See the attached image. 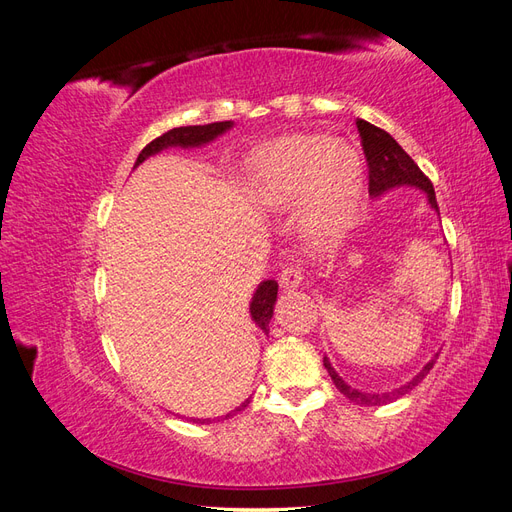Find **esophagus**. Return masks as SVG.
Wrapping results in <instances>:
<instances>
[{"instance_id": "1", "label": "esophagus", "mask_w": 512, "mask_h": 512, "mask_svg": "<svg viewBox=\"0 0 512 512\" xmlns=\"http://www.w3.org/2000/svg\"><path fill=\"white\" fill-rule=\"evenodd\" d=\"M280 284L282 288H297L301 284V269L299 265H294V262H290V265H284L282 273H280Z\"/></svg>"}]
</instances>
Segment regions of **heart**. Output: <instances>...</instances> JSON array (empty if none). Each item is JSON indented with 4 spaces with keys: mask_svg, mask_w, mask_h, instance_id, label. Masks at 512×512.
<instances>
[{
    "mask_svg": "<svg viewBox=\"0 0 512 512\" xmlns=\"http://www.w3.org/2000/svg\"><path fill=\"white\" fill-rule=\"evenodd\" d=\"M250 183L269 205L303 198V230L312 239H333L356 211L361 158L352 145L327 136H288L252 156Z\"/></svg>",
    "mask_w": 512,
    "mask_h": 512,
    "instance_id": "1",
    "label": "heart"
}]
</instances>
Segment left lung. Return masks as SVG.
Returning a JSON list of instances; mask_svg holds the SVG:
<instances>
[{"instance_id": "obj_1", "label": "left lung", "mask_w": 512, "mask_h": 512, "mask_svg": "<svg viewBox=\"0 0 512 512\" xmlns=\"http://www.w3.org/2000/svg\"><path fill=\"white\" fill-rule=\"evenodd\" d=\"M356 130H359L361 147H363L365 160H367V177H369V194L371 196L376 198L384 192L397 188V185H414V188L423 190L427 194L431 209L440 211L436 192H433V185H431L429 177L416 166V162L408 156L404 149H401V145L389 132H384L382 128L374 126V123H369L365 119H356ZM433 363H436V359L429 361L408 384L399 386V389H395L391 393H363V391L352 389V386H348L342 378H339L337 371L331 367L327 356H324V367H327L333 384L337 386V391L346 395L350 401H354V404H361V406H382V404H389V401H393L401 395H406L429 374Z\"/></svg>"}]
</instances>
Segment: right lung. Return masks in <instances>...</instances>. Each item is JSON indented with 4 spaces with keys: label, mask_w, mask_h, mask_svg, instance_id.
Returning <instances> with one entry per match:
<instances>
[{
    "label": "right lung",
    "mask_w": 512,
    "mask_h": 512,
    "mask_svg": "<svg viewBox=\"0 0 512 512\" xmlns=\"http://www.w3.org/2000/svg\"><path fill=\"white\" fill-rule=\"evenodd\" d=\"M232 126L230 121H215V123H207V126H183V128H173L164 132L162 136L153 138V141L138 153V160L136 166L145 162L153 153H158L166 147H198V145H205L213 138H218L220 134H224L228 128ZM277 299V282L275 280H267L262 282L254 294L252 305H250V312L254 322L262 329V333H269V322L273 316V305ZM247 404H250V399L245 401L241 408H237L235 412L243 410ZM230 416V414H228Z\"/></svg>",
    "instance_id": "right-lung-1"
}]
</instances>
